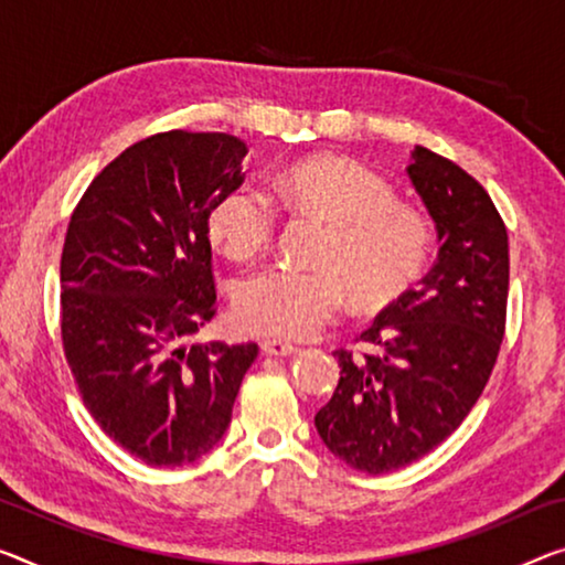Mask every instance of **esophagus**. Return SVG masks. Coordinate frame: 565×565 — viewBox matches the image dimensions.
<instances>
[{"label": "esophagus", "mask_w": 565, "mask_h": 565, "mask_svg": "<svg viewBox=\"0 0 565 565\" xmlns=\"http://www.w3.org/2000/svg\"><path fill=\"white\" fill-rule=\"evenodd\" d=\"M263 351L267 355H295L300 349L288 341H275L273 338V341H263Z\"/></svg>", "instance_id": "1"}]
</instances>
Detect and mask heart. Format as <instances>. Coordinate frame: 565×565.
<instances>
[{
  "label": "heart",
  "instance_id": "1",
  "mask_svg": "<svg viewBox=\"0 0 565 565\" xmlns=\"http://www.w3.org/2000/svg\"><path fill=\"white\" fill-rule=\"evenodd\" d=\"M290 210L328 222L316 270L273 267L239 285L234 316L267 338H310L343 308L392 306L419 280L431 253L429 220L398 202L392 184L341 156L295 161L273 181ZM210 237L234 259H253L275 242L280 212L259 186L222 194L210 212Z\"/></svg>",
  "mask_w": 565,
  "mask_h": 565
}]
</instances>
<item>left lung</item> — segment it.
<instances>
[{
	"label": "left lung",
	"mask_w": 565,
	"mask_h": 565,
	"mask_svg": "<svg viewBox=\"0 0 565 565\" xmlns=\"http://www.w3.org/2000/svg\"><path fill=\"white\" fill-rule=\"evenodd\" d=\"M439 234L416 288L338 349L341 381L316 429L353 470H402L437 449L472 412L505 338L508 230L490 194L455 161L416 146L406 167Z\"/></svg>",
	"instance_id": "left-lung-1"
}]
</instances>
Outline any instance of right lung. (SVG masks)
<instances>
[{"mask_svg": "<svg viewBox=\"0 0 565 565\" xmlns=\"http://www.w3.org/2000/svg\"><path fill=\"white\" fill-rule=\"evenodd\" d=\"M247 143L163 131L85 189L60 257V333L98 427L151 467L204 457L232 422L257 343L184 345L216 312L210 212Z\"/></svg>", "mask_w": 565, "mask_h": 565, "instance_id": "add662e5", "label": "right lung"}]
</instances>
